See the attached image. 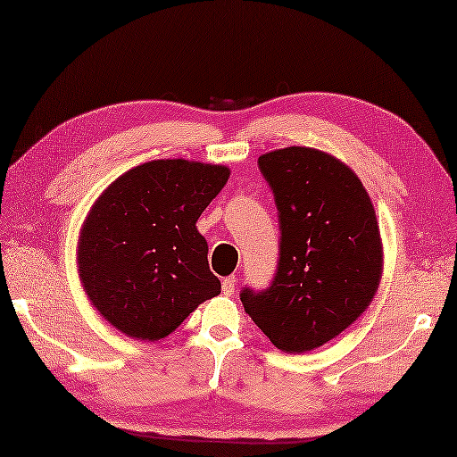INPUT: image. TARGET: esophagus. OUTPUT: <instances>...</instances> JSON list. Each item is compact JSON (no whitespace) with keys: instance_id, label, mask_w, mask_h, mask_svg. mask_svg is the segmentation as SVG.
<instances>
[{"instance_id":"1","label":"esophagus","mask_w":457,"mask_h":457,"mask_svg":"<svg viewBox=\"0 0 457 457\" xmlns=\"http://www.w3.org/2000/svg\"><path fill=\"white\" fill-rule=\"evenodd\" d=\"M235 287H237V278H235V275H230V278H224L222 279V294L224 295H233Z\"/></svg>"}]
</instances>
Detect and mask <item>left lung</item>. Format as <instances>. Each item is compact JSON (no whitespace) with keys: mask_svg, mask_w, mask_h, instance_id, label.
Segmentation results:
<instances>
[{"mask_svg":"<svg viewBox=\"0 0 457 457\" xmlns=\"http://www.w3.org/2000/svg\"><path fill=\"white\" fill-rule=\"evenodd\" d=\"M257 166L278 206L279 261L269 287H243L241 302L273 346L302 354L346 330L375 297L377 214L354 171L318 149H278Z\"/></svg>","mask_w":457,"mask_h":457,"instance_id":"left-lung-1","label":"left lung"}]
</instances>
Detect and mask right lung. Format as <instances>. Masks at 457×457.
Returning <instances> with one entry per match:
<instances>
[{
	"label": "right lung",
	"instance_id": "add662e5",
	"mask_svg": "<svg viewBox=\"0 0 457 457\" xmlns=\"http://www.w3.org/2000/svg\"><path fill=\"white\" fill-rule=\"evenodd\" d=\"M228 168L155 160L125 171L95 202L79 238V273L103 318L137 340H162L220 294L196 220Z\"/></svg>",
	"mask_w": 457,
	"mask_h": 457
}]
</instances>
